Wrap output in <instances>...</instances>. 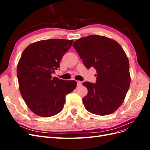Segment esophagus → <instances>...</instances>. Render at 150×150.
Instances as JSON below:
<instances>
[{
  "instance_id": "1",
  "label": "esophagus",
  "mask_w": 150,
  "mask_h": 150,
  "mask_svg": "<svg viewBox=\"0 0 150 150\" xmlns=\"http://www.w3.org/2000/svg\"><path fill=\"white\" fill-rule=\"evenodd\" d=\"M81 85H82V82H81V81H77V86H78V87H79V86H81Z\"/></svg>"
}]
</instances>
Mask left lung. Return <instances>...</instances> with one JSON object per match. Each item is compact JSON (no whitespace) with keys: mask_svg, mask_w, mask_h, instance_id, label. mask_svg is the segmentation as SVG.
<instances>
[{"mask_svg":"<svg viewBox=\"0 0 150 150\" xmlns=\"http://www.w3.org/2000/svg\"><path fill=\"white\" fill-rule=\"evenodd\" d=\"M72 46L87 69L97 71L96 84L84 82L88 94L83 98L85 108L94 115L112 114L123 103L130 86L128 57L116 40L90 35L79 39Z\"/></svg>","mask_w":150,"mask_h":150,"instance_id":"left-lung-1","label":"left lung"}]
</instances>
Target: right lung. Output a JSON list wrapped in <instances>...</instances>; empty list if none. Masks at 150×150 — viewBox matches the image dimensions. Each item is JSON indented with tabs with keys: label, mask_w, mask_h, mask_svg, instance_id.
<instances>
[{
	"label": "right lung",
	"mask_w": 150,
	"mask_h": 150,
	"mask_svg": "<svg viewBox=\"0 0 150 150\" xmlns=\"http://www.w3.org/2000/svg\"><path fill=\"white\" fill-rule=\"evenodd\" d=\"M73 40L51 39L32 43L22 52L17 67L19 87L26 105L34 114L50 117L60 112L66 95L77 86L74 80L52 78Z\"/></svg>",
	"instance_id": "1"
}]
</instances>
